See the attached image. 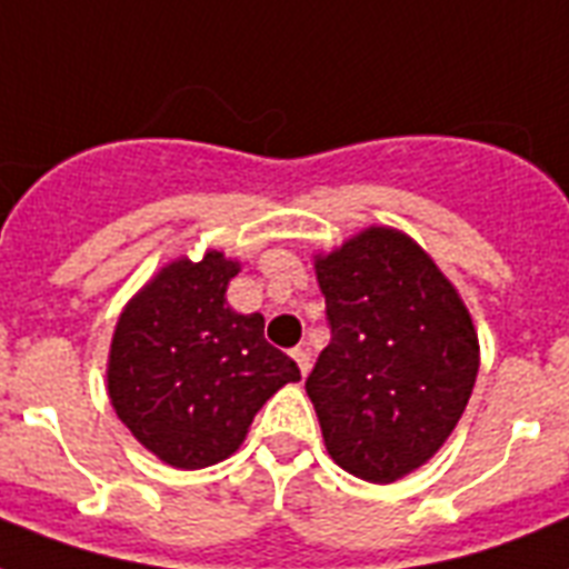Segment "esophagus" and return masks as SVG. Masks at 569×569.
<instances>
[{"label": "esophagus", "mask_w": 569, "mask_h": 569, "mask_svg": "<svg viewBox=\"0 0 569 569\" xmlns=\"http://www.w3.org/2000/svg\"><path fill=\"white\" fill-rule=\"evenodd\" d=\"M292 357H295V363H298V369H301V375L310 372V348L307 346L292 348Z\"/></svg>", "instance_id": "esophagus-1"}]
</instances>
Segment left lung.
Masks as SVG:
<instances>
[{
    "instance_id": "left-lung-1",
    "label": "left lung",
    "mask_w": 569,
    "mask_h": 569,
    "mask_svg": "<svg viewBox=\"0 0 569 569\" xmlns=\"http://www.w3.org/2000/svg\"><path fill=\"white\" fill-rule=\"evenodd\" d=\"M330 346L307 378L328 455L389 485L437 455L467 410L478 333L458 289L410 236L369 227L316 257Z\"/></svg>"
}]
</instances>
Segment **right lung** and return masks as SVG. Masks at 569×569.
I'll return each mask as SVG.
<instances>
[{
	"label": "right lung",
	"instance_id": "obj_1",
	"mask_svg": "<svg viewBox=\"0 0 569 569\" xmlns=\"http://www.w3.org/2000/svg\"><path fill=\"white\" fill-rule=\"evenodd\" d=\"M236 274L239 262L221 250L173 259L123 307L111 337V407L168 467L230 458L259 407L301 380L292 357L266 342L259 312L227 307Z\"/></svg>",
	"mask_w": 569,
	"mask_h": 569
}]
</instances>
